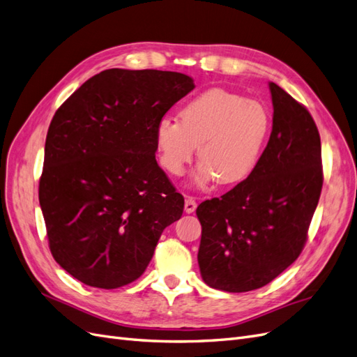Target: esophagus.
I'll return each instance as SVG.
<instances>
[{
	"label": "esophagus",
	"instance_id": "obj_1",
	"mask_svg": "<svg viewBox=\"0 0 357 357\" xmlns=\"http://www.w3.org/2000/svg\"><path fill=\"white\" fill-rule=\"evenodd\" d=\"M197 205H198V202H197V199L193 198V197H188L186 198V202H185V211L186 213H193L197 210Z\"/></svg>",
	"mask_w": 357,
	"mask_h": 357
}]
</instances>
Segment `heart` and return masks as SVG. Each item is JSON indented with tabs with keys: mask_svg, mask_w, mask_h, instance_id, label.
<instances>
[{
	"mask_svg": "<svg viewBox=\"0 0 357 357\" xmlns=\"http://www.w3.org/2000/svg\"><path fill=\"white\" fill-rule=\"evenodd\" d=\"M178 119L165 117L156 126L160 164L180 176L198 146L195 180L202 186L215 178L220 185H232L250 176L271 128L262 102L220 88L193 96L181 107Z\"/></svg>",
	"mask_w": 357,
	"mask_h": 357,
	"instance_id": "1",
	"label": "heart"
}]
</instances>
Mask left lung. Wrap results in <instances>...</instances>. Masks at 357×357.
I'll use <instances>...</instances> for the list:
<instances>
[{
    "label": "left lung",
    "instance_id": "1",
    "mask_svg": "<svg viewBox=\"0 0 357 357\" xmlns=\"http://www.w3.org/2000/svg\"><path fill=\"white\" fill-rule=\"evenodd\" d=\"M274 116L256 168L220 198L198 205L205 284L232 294L271 283L294 264L323 186L319 129L304 105L269 83Z\"/></svg>",
    "mask_w": 357,
    "mask_h": 357
}]
</instances>
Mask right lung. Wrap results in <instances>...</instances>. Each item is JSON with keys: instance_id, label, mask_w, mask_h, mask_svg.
<instances>
[{"instance_id": "add662e5", "label": "right lung", "mask_w": 357, "mask_h": 357, "mask_svg": "<svg viewBox=\"0 0 357 357\" xmlns=\"http://www.w3.org/2000/svg\"><path fill=\"white\" fill-rule=\"evenodd\" d=\"M193 88L181 73L112 68L53 116L38 199L52 256L79 282H135L181 218L185 198L158 165L155 131Z\"/></svg>"}]
</instances>
